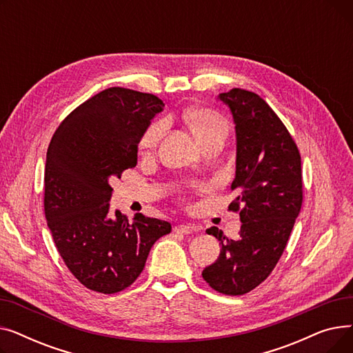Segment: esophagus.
Wrapping results in <instances>:
<instances>
[{
    "instance_id": "34e87169",
    "label": "esophagus",
    "mask_w": 353,
    "mask_h": 353,
    "mask_svg": "<svg viewBox=\"0 0 353 353\" xmlns=\"http://www.w3.org/2000/svg\"><path fill=\"white\" fill-rule=\"evenodd\" d=\"M174 232H177V233H181V234H190V233H193V232H196V228L194 226H192V225H177L176 228H174Z\"/></svg>"
}]
</instances>
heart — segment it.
I'll use <instances>...</instances> for the list:
<instances>
[{"instance_id": "obj_1", "label": "heart", "mask_w": 353, "mask_h": 353, "mask_svg": "<svg viewBox=\"0 0 353 353\" xmlns=\"http://www.w3.org/2000/svg\"><path fill=\"white\" fill-rule=\"evenodd\" d=\"M184 120L192 128L196 139L206 144L214 139H226L228 136V121L217 111L212 108H192L184 113ZM164 132V124L161 121H156L145 128L140 141L139 150L141 153L152 152L157 147L159 140Z\"/></svg>"}]
</instances>
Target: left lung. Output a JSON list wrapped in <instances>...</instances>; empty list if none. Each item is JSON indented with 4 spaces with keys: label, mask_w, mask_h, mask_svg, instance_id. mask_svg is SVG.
Segmentation results:
<instances>
[{
    "label": "left lung",
    "mask_w": 353,
    "mask_h": 353,
    "mask_svg": "<svg viewBox=\"0 0 353 353\" xmlns=\"http://www.w3.org/2000/svg\"><path fill=\"white\" fill-rule=\"evenodd\" d=\"M236 124L237 196L229 210L239 212L236 240L217 228L208 229L221 245L217 261L203 279L219 293L239 296L257 288L274 269L288 245L303 201L301 153L288 128L269 104L242 88L221 92Z\"/></svg>",
    "instance_id": "obj_1"
}]
</instances>
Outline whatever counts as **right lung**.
<instances>
[{"instance_id":"obj_1","label":"right lung","mask_w":353,"mask_h":353,"mask_svg":"<svg viewBox=\"0 0 353 353\" xmlns=\"http://www.w3.org/2000/svg\"><path fill=\"white\" fill-rule=\"evenodd\" d=\"M163 101L123 87L103 90L61 121L50 141L44 213L68 270L87 289L111 294L133 285L169 221L110 214V179L137 164L139 141Z\"/></svg>"}]
</instances>
